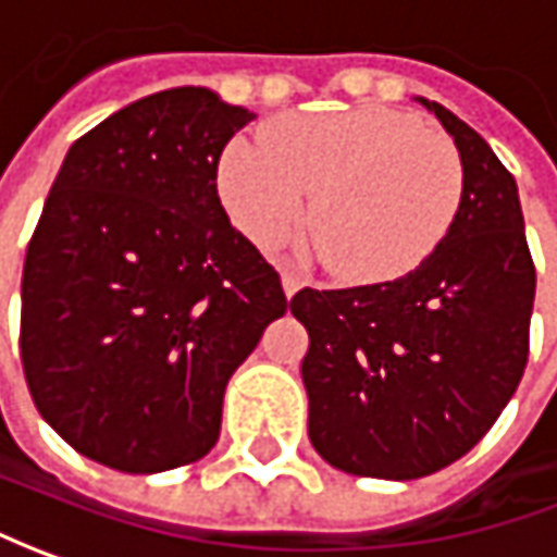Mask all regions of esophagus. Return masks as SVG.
<instances>
[{"label":"esophagus","instance_id":"obj_1","mask_svg":"<svg viewBox=\"0 0 557 557\" xmlns=\"http://www.w3.org/2000/svg\"><path fill=\"white\" fill-rule=\"evenodd\" d=\"M280 283H283V293H286V298H293L298 289L305 286V280L298 277V274H289V271H286V274L280 277Z\"/></svg>","mask_w":557,"mask_h":557}]
</instances>
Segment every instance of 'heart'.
Here are the masks:
<instances>
[{
  "label": "heart",
  "instance_id": "b5f03b06",
  "mask_svg": "<svg viewBox=\"0 0 557 557\" xmlns=\"http://www.w3.org/2000/svg\"><path fill=\"white\" fill-rule=\"evenodd\" d=\"M268 145L234 141L219 160V197L259 249L305 224L345 283H392L447 240L466 172L456 147L388 107L298 113L268 125Z\"/></svg>",
  "mask_w": 557,
  "mask_h": 557
}]
</instances>
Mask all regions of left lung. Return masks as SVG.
I'll return each instance as SVG.
<instances>
[{
  "label": "left lung",
  "instance_id": "1",
  "mask_svg": "<svg viewBox=\"0 0 557 557\" xmlns=\"http://www.w3.org/2000/svg\"><path fill=\"white\" fill-rule=\"evenodd\" d=\"M466 190L447 240L412 274L351 289H298L308 330V437L333 469L412 481L490 432L530 355L536 268L518 184L490 145L437 101Z\"/></svg>",
  "mask_w": 557,
  "mask_h": 557
}]
</instances>
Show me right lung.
Listing matches in <instances>:
<instances>
[{"mask_svg": "<svg viewBox=\"0 0 557 557\" xmlns=\"http://www.w3.org/2000/svg\"><path fill=\"white\" fill-rule=\"evenodd\" d=\"M252 120L209 88H165L86 132L51 184L24 259L21 363L42 419L107 469L202 459L227 379L286 314L215 187Z\"/></svg>", "mask_w": 557, "mask_h": 557, "instance_id": "add662e5", "label": "right lung"}]
</instances>
